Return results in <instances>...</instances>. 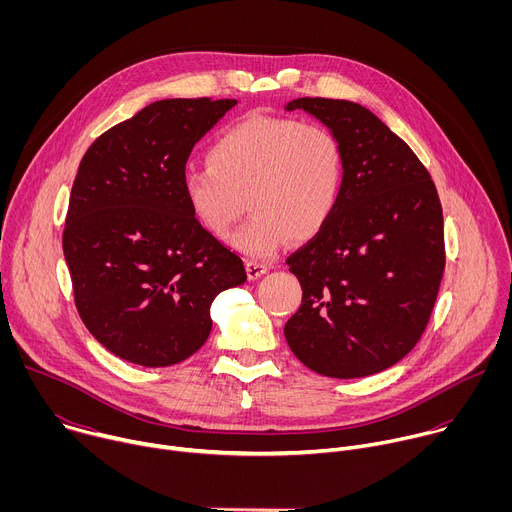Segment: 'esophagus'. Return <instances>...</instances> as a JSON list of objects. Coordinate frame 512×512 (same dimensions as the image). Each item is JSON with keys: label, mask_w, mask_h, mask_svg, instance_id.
Instances as JSON below:
<instances>
[{"label": "esophagus", "mask_w": 512, "mask_h": 512, "mask_svg": "<svg viewBox=\"0 0 512 512\" xmlns=\"http://www.w3.org/2000/svg\"><path fill=\"white\" fill-rule=\"evenodd\" d=\"M269 271V267L265 263L259 261H247V275L249 279H259L261 275H265Z\"/></svg>", "instance_id": "1"}]
</instances>
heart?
<instances>
[{
  "label": "heart",
  "mask_w": 512,
  "mask_h": 512,
  "mask_svg": "<svg viewBox=\"0 0 512 512\" xmlns=\"http://www.w3.org/2000/svg\"><path fill=\"white\" fill-rule=\"evenodd\" d=\"M206 164L182 174L184 202L206 233L227 239L247 200L253 216L233 245L251 257H271L291 237H316L338 204L342 152L316 123L247 115L218 133Z\"/></svg>",
  "instance_id": "1"
}]
</instances>
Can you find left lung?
Returning a JSON list of instances; mask_svg holds the SVG:
<instances>
[{
  "label": "left lung",
  "mask_w": 512,
  "mask_h": 512,
  "mask_svg": "<svg viewBox=\"0 0 512 512\" xmlns=\"http://www.w3.org/2000/svg\"><path fill=\"white\" fill-rule=\"evenodd\" d=\"M285 109L320 119L342 152L332 218L285 261L302 285V306L287 320L285 340L324 377L381 373L413 350L440 291V196L409 145L367 107L304 97Z\"/></svg>",
  "instance_id": "1"
}]
</instances>
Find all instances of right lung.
Wrapping results in <instances>:
<instances>
[{"mask_svg":"<svg viewBox=\"0 0 512 512\" xmlns=\"http://www.w3.org/2000/svg\"><path fill=\"white\" fill-rule=\"evenodd\" d=\"M235 99H164L99 135L81 160L62 233L75 304L115 356L170 367L208 338L210 306L245 283L239 255L182 196L194 143Z\"/></svg>","mask_w":512,"mask_h":512,"instance_id":"add662e5","label":"right lung"}]
</instances>
